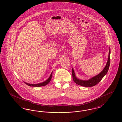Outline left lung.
Instances as JSON below:
<instances>
[{"label":"left lung","instance_id":"8db88e82","mask_svg":"<svg viewBox=\"0 0 122 122\" xmlns=\"http://www.w3.org/2000/svg\"><path fill=\"white\" fill-rule=\"evenodd\" d=\"M110 64V49H109V52L108 55V58L106 65L103 70L97 76H95L87 81H83L78 79L75 75V72L73 69H72V76L74 82L80 86L85 87H92L96 86L97 84L103 78L108 72Z\"/></svg>","mask_w":122,"mask_h":122}]
</instances>
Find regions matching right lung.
I'll use <instances>...</instances> for the list:
<instances>
[{"label":"right lung","mask_w":122,"mask_h":122,"mask_svg":"<svg viewBox=\"0 0 122 122\" xmlns=\"http://www.w3.org/2000/svg\"><path fill=\"white\" fill-rule=\"evenodd\" d=\"M52 72L50 76H49V77L48 78V79L46 81H44L43 82H41L39 84H28L27 83L25 82L27 85L30 86H34V87H40V86H45L46 85H47L49 82L51 81V78H52Z\"/></svg>","instance_id":"add662e5"}]
</instances>
